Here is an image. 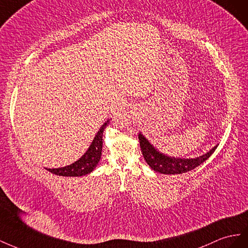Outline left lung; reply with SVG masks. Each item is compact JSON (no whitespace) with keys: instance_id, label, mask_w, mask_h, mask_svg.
<instances>
[{"instance_id":"left-lung-1","label":"left lung","mask_w":248,"mask_h":248,"mask_svg":"<svg viewBox=\"0 0 248 248\" xmlns=\"http://www.w3.org/2000/svg\"><path fill=\"white\" fill-rule=\"evenodd\" d=\"M138 138L141 153L146 163L153 170L162 174H181L192 170L209 159L217 148V145H215L212 150L196 158H175L159 152L141 133L138 134Z\"/></svg>"}]
</instances>
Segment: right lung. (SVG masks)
<instances>
[{"mask_svg":"<svg viewBox=\"0 0 248 248\" xmlns=\"http://www.w3.org/2000/svg\"><path fill=\"white\" fill-rule=\"evenodd\" d=\"M110 123V119L105 122L101 126V129L96 133L88 150L86 151L80 159H78L73 164L66 165L59 168H46L48 171L54 174L61 176H82L93 172L97 164L100 163L102 158V148H103V133Z\"/></svg>","mask_w":248,"mask_h":248,"instance_id":"1","label":"right lung"}]
</instances>
